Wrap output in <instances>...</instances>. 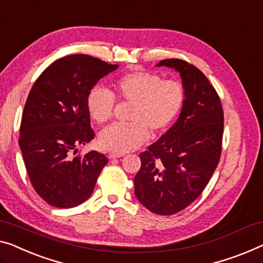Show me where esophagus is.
I'll list each match as a JSON object with an SVG mask.
<instances>
[{"instance_id": "esophagus-1", "label": "esophagus", "mask_w": 263, "mask_h": 263, "mask_svg": "<svg viewBox=\"0 0 263 263\" xmlns=\"http://www.w3.org/2000/svg\"><path fill=\"white\" fill-rule=\"evenodd\" d=\"M123 154H115V152H109L108 154V158L109 159H116V158H120V157H123Z\"/></svg>"}]
</instances>
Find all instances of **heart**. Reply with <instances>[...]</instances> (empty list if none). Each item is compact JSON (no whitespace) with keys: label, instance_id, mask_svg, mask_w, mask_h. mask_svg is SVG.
<instances>
[{"label":"heart","instance_id":"1","mask_svg":"<svg viewBox=\"0 0 263 263\" xmlns=\"http://www.w3.org/2000/svg\"><path fill=\"white\" fill-rule=\"evenodd\" d=\"M121 100L133 103L128 119L131 123L113 124L100 133L99 144L105 150L125 154L144 144L152 132H162L178 115L184 100L182 85L174 80H163L155 73L137 72L121 77L113 85ZM86 105L97 123L111 118L115 98L104 87L89 91Z\"/></svg>","mask_w":263,"mask_h":263}]
</instances>
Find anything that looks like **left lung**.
Wrapping results in <instances>:
<instances>
[{
    "instance_id": "left-lung-1",
    "label": "left lung",
    "mask_w": 263,
    "mask_h": 263,
    "mask_svg": "<svg viewBox=\"0 0 263 263\" xmlns=\"http://www.w3.org/2000/svg\"><path fill=\"white\" fill-rule=\"evenodd\" d=\"M179 73L184 100L176 123L140 154L135 195L152 213L172 215L190 205L209 183L222 151L223 109L209 80L198 68L179 59L157 67Z\"/></svg>"
}]
</instances>
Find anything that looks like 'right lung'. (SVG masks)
Returning a JSON list of instances; mask_svg holds the SVG:
<instances>
[{"label":"right lung","mask_w":263,"mask_h":263,"mask_svg":"<svg viewBox=\"0 0 263 263\" xmlns=\"http://www.w3.org/2000/svg\"><path fill=\"white\" fill-rule=\"evenodd\" d=\"M118 67L74 54L54 61L31 87L18 145L31 185L48 204L73 208L92 195L106 156L94 150L73 155L94 138L86 105L89 91Z\"/></svg>","instance_id":"1"}]
</instances>
